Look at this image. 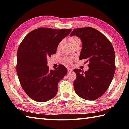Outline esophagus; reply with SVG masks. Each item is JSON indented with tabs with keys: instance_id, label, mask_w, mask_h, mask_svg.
<instances>
[{
	"instance_id": "esophagus-1",
	"label": "esophagus",
	"mask_w": 129,
	"mask_h": 129,
	"mask_svg": "<svg viewBox=\"0 0 129 129\" xmlns=\"http://www.w3.org/2000/svg\"><path fill=\"white\" fill-rule=\"evenodd\" d=\"M68 72H71L73 71V70L72 69H69V68H68Z\"/></svg>"
}]
</instances>
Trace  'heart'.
I'll return each mask as SVG.
<instances>
[{"mask_svg":"<svg viewBox=\"0 0 129 129\" xmlns=\"http://www.w3.org/2000/svg\"><path fill=\"white\" fill-rule=\"evenodd\" d=\"M69 40H70V41H71L72 44H75L77 42H78V41H81L80 38L76 36H73L72 37H71L69 39ZM72 61V58L66 57V58H64V62L67 63V64H71Z\"/></svg>","mask_w":129,"mask_h":129,"instance_id":"heart-1","label":"heart"}]
</instances>
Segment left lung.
<instances>
[{
  "instance_id": "8db88e82",
  "label": "left lung",
  "mask_w": 129,
  "mask_h": 129,
  "mask_svg": "<svg viewBox=\"0 0 129 129\" xmlns=\"http://www.w3.org/2000/svg\"><path fill=\"white\" fill-rule=\"evenodd\" d=\"M76 35L82 41L79 59H86L89 70H73L77 76L74 81L75 92L83 99L97 100L106 92L115 71V52L106 36L92 27L75 28L71 36Z\"/></svg>"
}]
</instances>
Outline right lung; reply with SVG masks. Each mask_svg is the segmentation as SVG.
<instances>
[{
	"mask_svg": "<svg viewBox=\"0 0 129 129\" xmlns=\"http://www.w3.org/2000/svg\"><path fill=\"white\" fill-rule=\"evenodd\" d=\"M71 29L41 27L30 32L21 41L17 52L16 72L20 85L30 99L49 101L57 94V84L67 69L59 65L55 70L47 66V58L56 53L61 40Z\"/></svg>",
	"mask_w": 129,
	"mask_h": 129,
	"instance_id": "1",
	"label": "right lung"
}]
</instances>
